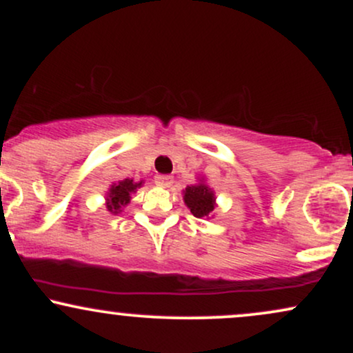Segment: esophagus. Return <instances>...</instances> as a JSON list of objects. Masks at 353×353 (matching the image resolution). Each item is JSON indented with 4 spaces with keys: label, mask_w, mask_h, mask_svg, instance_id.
I'll return each instance as SVG.
<instances>
[{
    "label": "esophagus",
    "mask_w": 353,
    "mask_h": 353,
    "mask_svg": "<svg viewBox=\"0 0 353 353\" xmlns=\"http://www.w3.org/2000/svg\"><path fill=\"white\" fill-rule=\"evenodd\" d=\"M156 184L159 185V188L169 189L172 185V177L171 176H157L156 177Z\"/></svg>",
    "instance_id": "1"
}]
</instances>
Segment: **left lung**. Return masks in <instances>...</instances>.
Listing matches in <instances>:
<instances>
[{
	"label": "left lung",
	"instance_id": "8db88e82",
	"mask_svg": "<svg viewBox=\"0 0 353 353\" xmlns=\"http://www.w3.org/2000/svg\"><path fill=\"white\" fill-rule=\"evenodd\" d=\"M182 199L194 217H214V209L217 208L216 192L205 182L204 177H199L196 184H190L182 190Z\"/></svg>",
	"mask_w": 353,
	"mask_h": 353
}]
</instances>
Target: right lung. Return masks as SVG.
<instances>
[{"label": "right lung", "mask_w": 353, "mask_h": 353, "mask_svg": "<svg viewBox=\"0 0 353 353\" xmlns=\"http://www.w3.org/2000/svg\"><path fill=\"white\" fill-rule=\"evenodd\" d=\"M144 181H134V179H124V181H117L112 182L109 185L108 192H106V209L108 212L111 214H119L123 212V209L125 205L131 202V196L136 192L137 189L143 188Z\"/></svg>", "instance_id": "add662e5"}]
</instances>
